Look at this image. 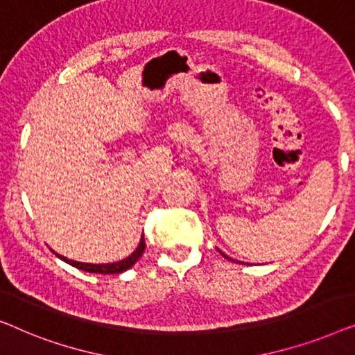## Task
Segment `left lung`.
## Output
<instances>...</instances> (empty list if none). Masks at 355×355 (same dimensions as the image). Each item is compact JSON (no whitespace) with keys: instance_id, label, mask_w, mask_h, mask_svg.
Wrapping results in <instances>:
<instances>
[{"instance_id":"obj_1","label":"left lung","mask_w":355,"mask_h":355,"mask_svg":"<svg viewBox=\"0 0 355 355\" xmlns=\"http://www.w3.org/2000/svg\"><path fill=\"white\" fill-rule=\"evenodd\" d=\"M220 254H222V256H223V257H225V259H228V261H233V259H230V257H227V256H225V254H223L222 251H220Z\"/></svg>"}]
</instances>
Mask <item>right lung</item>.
<instances>
[{"label": "right lung", "mask_w": 355, "mask_h": 355, "mask_svg": "<svg viewBox=\"0 0 355 355\" xmlns=\"http://www.w3.org/2000/svg\"><path fill=\"white\" fill-rule=\"evenodd\" d=\"M144 248H146V243H144V236H141V241H139L138 248L135 249V251L130 254L128 257L123 259V261H119V262H112V263H85V262H77V261H71V259L61 256V254L54 252L56 256L61 259V261L67 262L69 266L72 267H77L80 270L83 272H89V273H103V275H109V273H122L128 270V268H132L135 263L139 257H141V254L144 252Z\"/></svg>", "instance_id": "1"}]
</instances>
